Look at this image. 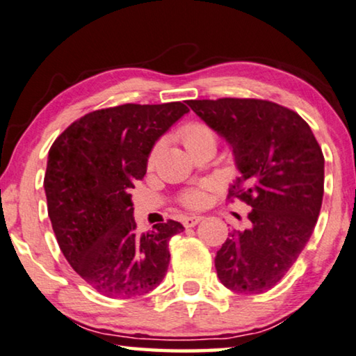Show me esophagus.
I'll list each match as a JSON object with an SVG mask.
<instances>
[{"label": "esophagus", "mask_w": 356, "mask_h": 356, "mask_svg": "<svg viewBox=\"0 0 356 356\" xmlns=\"http://www.w3.org/2000/svg\"><path fill=\"white\" fill-rule=\"evenodd\" d=\"M202 219H203V216H197V214H192V216H185L182 219V224L185 227H195L200 221H202Z\"/></svg>", "instance_id": "34e87169"}]
</instances>
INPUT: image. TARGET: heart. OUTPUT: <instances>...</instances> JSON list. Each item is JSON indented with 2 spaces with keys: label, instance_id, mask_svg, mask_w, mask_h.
<instances>
[{
  "label": "heart",
  "instance_id": "1",
  "mask_svg": "<svg viewBox=\"0 0 356 356\" xmlns=\"http://www.w3.org/2000/svg\"><path fill=\"white\" fill-rule=\"evenodd\" d=\"M179 138L187 149L192 148L193 145L203 142H211L216 145V134H214L211 127L203 122H187L185 126L180 127ZM159 152H161V145H156L148 156V168H153L156 164ZM204 202H207V192H204V188H192L182 195V203L188 208H200L203 207Z\"/></svg>",
  "mask_w": 356,
  "mask_h": 356
}]
</instances>
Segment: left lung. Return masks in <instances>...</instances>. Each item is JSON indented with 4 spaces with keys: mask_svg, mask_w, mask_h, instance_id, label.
I'll use <instances>...</instances> for the list:
<instances>
[{
    "mask_svg": "<svg viewBox=\"0 0 356 356\" xmlns=\"http://www.w3.org/2000/svg\"><path fill=\"white\" fill-rule=\"evenodd\" d=\"M200 119L227 140L240 177L227 198L252 208L250 226L218 250V277L237 293L273 289L312 237L321 211L324 156L312 129L268 99H190Z\"/></svg>",
    "mask_w": 356,
    "mask_h": 356,
    "instance_id": "obj_1",
    "label": "left lung"
}]
</instances>
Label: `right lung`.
<instances>
[{"instance_id":"right-lung-1","label":"right lung","mask_w":356,"mask_h":356,"mask_svg":"<svg viewBox=\"0 0 356 356\" xmlns=\"http://www.w3.org/2000/svg\"><path fill=\"white\" fill-rule=\"evenodd\" d=\"M187 113L180 102L98 109L49 148L43 185L58 245L104 297H140L166 276L169 240L184 226L169 219L140 234L130 190L147 174L156 140Z\"/></svg>"}]
</instances>
